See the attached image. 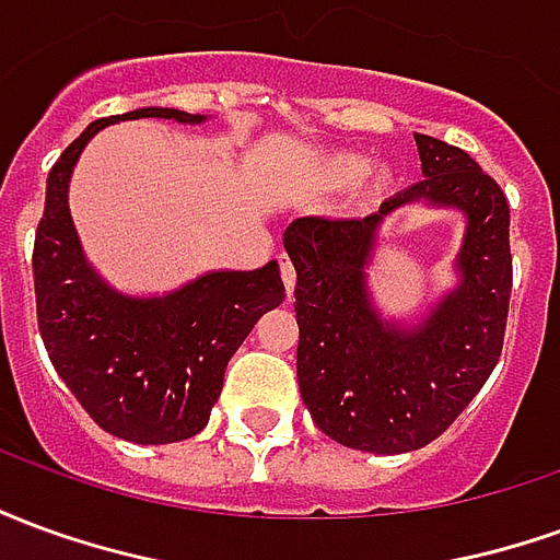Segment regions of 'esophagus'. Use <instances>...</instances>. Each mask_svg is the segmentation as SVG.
I'll return each instance as SVG.
<instances>
[{"mask_svg":"<svg viewBox=\"0 0 560 560\" xmlns=\"http://www.w3.org/2000/svg\"><path fill=\"white\" fill-rule=\"evenodd\" d=\"M279 264H281V281H284V291H288V296H293V288H296V267H293V260L288 255H281Z\"/></svg>","mask_w":560,"mask_h":560,"instance_id":"34e87169","label":"esophagus"}]
</instances>
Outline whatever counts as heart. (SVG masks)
Returning <instances> with one entry per match:
<instances>
[{
  "instance_id": "heart-1",
  "label": "heart",
  "mask_w": 560,
  "mask_h": 560,
  "mask_svg": "<svg viewBox=\"0 0 560 560\" xmlns=\"http://www.w3.org/2000/svg\"><path fill=\"white\" fill-rule=\"evenodd\" d=\"M365 171V159L363 155H357V152H339V155H332V159L327 161V173L329 179H336V183H351V179H357L360 173ZM389 171H375V176H372V185H375L377 191H384L389 185Z\"/></svg>"
}]
</instances>
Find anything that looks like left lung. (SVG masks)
Returning <instances> with one entry per match:
<instances>
[{
    "instance_id": "obj_1",
    "label": "left lung",
    "mask_w": 560,
    "mask_h": 560,
    "mask_svg": "<svg viewBox=\"0 0 560 560\" xmlns=\"http://www.w3.org/2000/svg\"><path fill=\"white\" fill-rule=\"evenodd\" d=\"M422 179L365 219L305 215L288 224L296 267V377L312 420L363 453L432 444L480 393L504 348L513 284L510 207L468 152L413 135ZM453 208L466 219L457 284L421 316L393 322L374 305L368 267L380 224L401 206Z\"/></svg>"
}]
</instances>
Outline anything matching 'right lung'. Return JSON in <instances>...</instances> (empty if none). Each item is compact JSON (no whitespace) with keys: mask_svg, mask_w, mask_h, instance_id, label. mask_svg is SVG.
Here are the masks:
<instances>
[{"mask_svg":"<svg viewBox=\"0 0 560 560\" xmlns=\"http://www.w3.org/2000/svg\"><path fill=\"white\" fill-rule=\"evenodd\" d=\"M149 116L207 122L176 107L95 119L47 176L32 272L44 348L83 411L131 444H173L207 425L231 357L260 315L281 305L284 284L279 260H269L248 272L212 269L161 296H135L116 291L86 260L68 209L74 164L102 128Z\"/></svg>","mask_w":560,"mask_h":560,"instance_id":"right-lung-1","label":"right lung"}]
</instances>
